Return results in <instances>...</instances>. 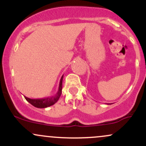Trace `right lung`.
Here are the masks:
<instances>
[{
    "instance_id": "obj_1",
    "label": "right lung",
    "mask_w": 146,
    "mask_h": 146,
    "mask_svg": "<svg viewBox=\"0 0 146 146\" xmlns=\"http://www.w3.org/2000/svg\"><path fill=\"white\" fill-rule=\"evenodd\" d=\"M63 76H62L61 79H60V84H59V88H58V90L57 93L55 95L53 96L48 97V98H42V99H30L29 98H27L25 96V98L29 103L33 105V106L36 107V108H47L48 106L53 105L56 104L57 102L59 100L60 95L62 93V80Z\"/></svg>"
}]
</instances>
